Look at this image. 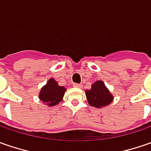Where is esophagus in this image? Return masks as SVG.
Segmentation results:
<instances>
[{
	"label": "esophagus",
	"instance_id": "1",
	"mask_svg": "<svg viewBox=\"0 0 151 151\" xmlns=\"http://www.w3.org/2000/svg\"><path fill=\"white\" fill-rule=\"evenodd\" d=\"M73 86L75 88H82V84H79V83H73Z\"/></svg>",
	"mask_w": 151,
	"mask_h": 151
}]
</instances>
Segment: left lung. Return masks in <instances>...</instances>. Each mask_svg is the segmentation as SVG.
<instances>
[{"mask_svg": "<svg viewBox=\"0 0 151 151\" xmlns=\"http://www.w3.org/2000/svg\"><path fill=\"white\" fill-rule=\"evenodd\" d=\"M89 105L95 108L105 107L111 104L114 97L104 85L103 81H96L92 84L91 88L85 91Z\"/></svg>", "mask_w": 151, "mask_h": 151, "instance_id": "obj_1", "label": "left lung"}]
</instances>
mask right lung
Masks as SVG:
<instances>
[{
	"label": "right lung",
	"mask_w": 151,
	"mask_h": 151,
	"mask_svg": "<svg viewBox=\"0 0 151 151\" xmlns=\"http://www.w3.org/2000/svg\"><path fill=\"white\" fill-rule=\"evenodd\" d=\"M66 88L63 86H59L53 78H50L47 84L44 85L39 93L40 100L52 107L57 105L63 100Z\"/></svg>",
	"instance_id": "add662e5"
}]
</instances>
